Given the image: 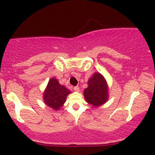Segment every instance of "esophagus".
Returning a JSON list of instances; mask_svg holds the SVG:
<instances>
[{"instance_id": "1", "label": "esophagus", "mask_w": 155, "mask_h": 155, "mask_svg": "<svg viewBox=\"0 0 155 155\" xmlns=\"http://www.w3.org/2000/svg\"><path fill=\"white\" fill-rule=\"evenodd\" d=\"M74 90L75 91H80V89H79V87H78V86H76V87H74Z\"/></svg>"}]
</instances>
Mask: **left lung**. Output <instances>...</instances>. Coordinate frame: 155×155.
I'll list each match as a JSON object with an SVG mask.
<instances>
[{
	"label": "left lung",
	"instance_id": "obj_1",
	"mask_svg": "<svg viewBox=\"0 0 155 155\" xmlns=\"http://www.w3.org/2000/svg\"><path fill=\"white\" fill-rule=\"evenodd\" d=\"M84 95L89 104L97 107L107 102L108 99V86L104 76L96 72L88 81V87L84 89Z\"/></svg>",
	"mask_w": 155,
	"mask_h": 155
}]
</instances>
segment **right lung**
Wrapping results in <instances>:
<instances>
[{
    "label": "right lung",
    "instance_id": "add662e5",
    "mask_svg": "<svg viewBox=\"0 0 155 155\" xmlns=\"http://www.w3.org/2000/svg\"><path fill=\"white\" fill-rule=\"evenodd\" d=\"M70 93V90L61 85L57 79L52 78L48 81L44 93V103L54 110H58L65 103L66 97Z\"/></svg>",
    "mask_w": 155,
    "mask_h": 155
}]
</instances>
